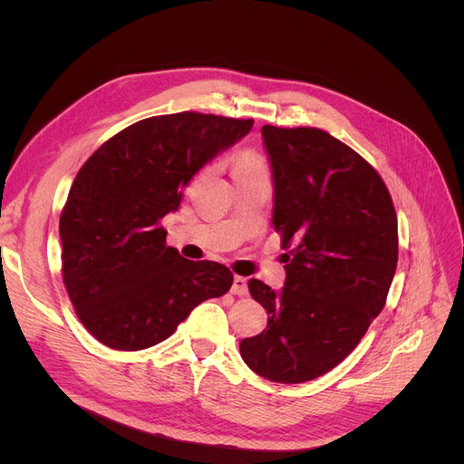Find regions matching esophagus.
<instances>
[{"instance_id":"esophagus-1","label":"esophagus","mask_w":464,"mask_h":464,"mask_svg":"<svg viewBox=\"0 0 464 464\" xmlns=\"http://www.w3.org/2000/svg\"><path fill=\"white\" fill-rule=\"evenodd\" d=\"M232 294H236V296H247V280L244 276H234V283H232V288H230Z\"/></svg>"}]
</instances>
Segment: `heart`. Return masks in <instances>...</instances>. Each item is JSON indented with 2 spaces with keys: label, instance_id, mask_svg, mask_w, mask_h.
Wrapping results in <instances>:
<instances>
[{
  "label": "heart",
  "instance_id": "heart-1",
  "mask_svg": "<svg viewBox=\"0 0 464 464\" xmlns=\"http://www.w3.org/2000/svg\"><path fill=\"white\" fill-rule=\"evenodd\" d=\"M234 178L246 176H269V166L263 154L251 147H244L232 154Z\"/></svg>",
  "mask_w": 464,
  "mask_h": 464
}]
</instances>
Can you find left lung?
<instances>
[{"label":"left lung","instance_id":"obj_1","mask_svg":"<svg viewBox=\"0 0 464 464\" xmlns=\"http://www.w3.org/2000/svg\"><path fill=\"white\" fill-rule=\"evenodd\" d=\"M275 176V230L286 280L247 286L269 317L240 343L247 366L276 383H304L341 363L387 302L399 228L375 168L317 128L263 125Z\"/></svg>","mask_w":464,"mask_h":464}]
</instances>
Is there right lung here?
Wrapping results in <instances>:
<instances>
[{"label": "right lung", "instance_id": "right-lung-1", "mask_svg": "<svg viewBox=\"0 0 464 464\" xmlns=\"http://www.w3.org/2000/svg\"><path fill=\"white\" fill-rule=\"evenodd\" d=\"M254 120L201 111L131 123L81 166L60 217L62 276L75 314L114 350L162 343L195 305L232 286L228 266L166 246L160 220L181 191Z\"/></svg>", "mask_w": 464, "mask_h": 464}]
</instances>
